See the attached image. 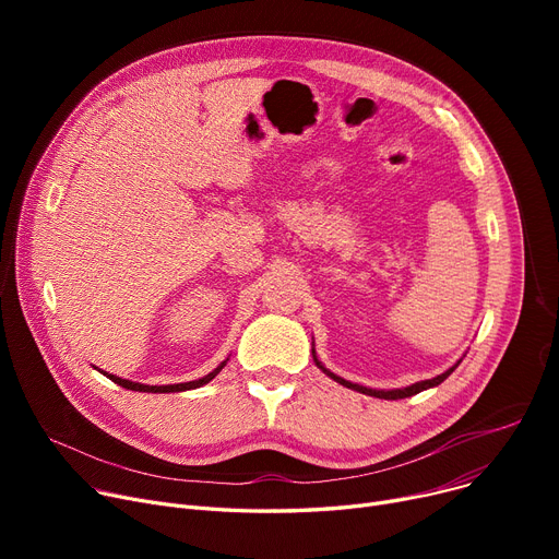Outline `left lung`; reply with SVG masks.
I'll return each mask as SVG.
<instances>
[{
  "label": "left lung",
  "instance_id": "1",
  "mask_svg": "<svg viewBox=\"0 0 559 559\" xmlns=\"http://www.w3.org/2000/svg\"><path fill=\"white\" fill-rule=\"evenodd\" d=\"M312 358H314V365H317L321 371H324L326 376H331V378L335 380V383H340V385H344V388H348V390H356V392H360V394H369V396H376V399H388V401L407 399V396L419 394V392H424V390H428V388H437L439 383H444V380L455 371V367L462 362V360H457V365H453V367H451V369H447L444 373H439V376H435V378H430V380H421V383H415V385L403 388V390H371V388H362V385H358V383H350V380H344V378L335 376L333 371H329L324 365H321V362L317 360L314 346H312Z\"/></svg>",
  "mask_w": 559,
  "mask_h": 559
}]
</instances>
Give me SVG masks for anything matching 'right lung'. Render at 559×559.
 <instances>
[{
  "instance_id": "obj_1",
  "label": "right lung",
  "mask_w": 559,
  "mask_h": 559,
  "mask_svg": "<svg viewBox=\"0 0 559 559\" xmlns=\"http://www.w3.org/2000/svg\"><path fill=\"white\" fill-rule=\"evenodd\" d=\"M224 365H226V360L217 367V369H213L209 376H203V378H199V380H190V383H176V385H142V383H133V380H127V378H120V376H112V373H106V371H102L106 378H110L112 383H117V385H122V388H127V390H133V392H152V394H169V392H186V390H197V388H201V385H205V383H211V380L224 369Z\"/></svg>"
}]
</instances>
